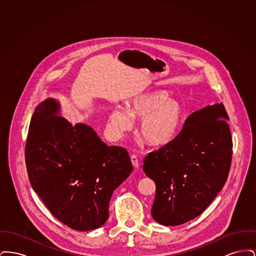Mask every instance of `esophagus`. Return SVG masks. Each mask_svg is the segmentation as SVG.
Here are the masks:
<instances>
[{
	"instance_id": "34e87169",
	"label": "esophagus",
	"mask_w": 256,
	"mask_h": 256,
	"mask_svg": "<svg viewBox=\"0 0 256 256\" xmlns=\"http://www.w3.org/2000/svg\"><path fill=\"white\" fill-rule=\"evenodd\" d=\"M130 159H132V165L134 166V168H139V159L137 158V156H135V154H132V156H130Z\"/></svg>"
}]
</instances>
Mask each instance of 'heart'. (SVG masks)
Listing matches in <instances>:
<instances>
[{"mask_svg":"<svg viewBox=\"0 0 256 256\" xmlns=\"http://www.w3.org/2000/svg\"><path fill=\"white\" fill-rule=\"evenodd\" d=\"M169 97L165 90L139 93L126 102V110L116 108L110 112L108 128L114 138H121L132 128V119H140L137 134L150 145L170 142L182 121V104Z\"/></svg>","mask_w":256,"mask_h":256,"instance_id":"1","label":"heart"}]
</instances>
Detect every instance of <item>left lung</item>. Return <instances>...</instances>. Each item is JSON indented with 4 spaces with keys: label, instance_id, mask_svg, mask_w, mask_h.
Segmentation results:
<instances>
[{
    "label": "left lung",
    "instance_id": "obj_1",
    "mask_svg": "<svg viewBox=\"0 0 256 256\" xmlns=\"http://www.w3.org/2000/svg\"><path fill=\"white\" fill-rule=\"evenodd\" d=\"M224 104L193 112L172 140L144 159L143 170L156 185L152 216L180 226L200 215L228 180L232 139Z\"/></svg>",
    "mask_w": 256,
    "mask_h": 256
}]
</instances>
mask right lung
<instances>
[{
	"label": "right lung",
	"mask_w": 256,
	"mask_h": 256,
	"mask_svg": "<svg viewBox=\"0 0 256 256\" xmlns=\"http://www.w3.org/2000/svg\"><path fill=\"white\" fill-rule=\"evenodd\" d=\"M60 102L39 104L30 124L26 165L32 189L67 226L88 232L108 218L113 191L134 170L122 146H108L86 124L58 116Z\"/></svg>",
	"instance_id": "right-lung-1"
}]
</instances>
